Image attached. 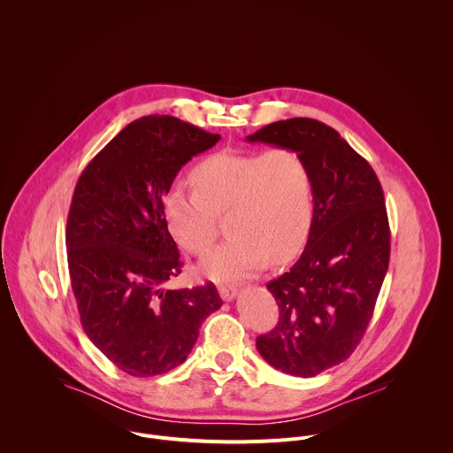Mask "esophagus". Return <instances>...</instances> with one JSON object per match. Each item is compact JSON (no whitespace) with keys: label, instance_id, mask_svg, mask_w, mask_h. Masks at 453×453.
I'll return each instance as SVG.
<instances>
[{"label":"esophagus","instance_id":"34e87169","mask_svg":"<svg viewBox=\"0 0 453 453\" xmlns=\"http://www.w3.org/2000/svg\"><path fill=\"white\" fill-rule=\"evenodd\" d=\"M236 287L234 285H220L219 287V294H220V297L224 299V301H233L234 299V296H236Z\"/></svg>","mask_w":453,"mask_h":453}]
</instances>
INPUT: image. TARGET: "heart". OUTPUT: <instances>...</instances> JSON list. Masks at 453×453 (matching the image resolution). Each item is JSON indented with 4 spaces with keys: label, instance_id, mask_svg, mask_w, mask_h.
Returning <instances> with one entry per match:
<instances>
[{
    "label": "heart",
    "instance_id": "obj_1",
    "mask_svg": "<svg viewBox=\"0 0 453 453\" xmlns=\"http://www.w3.org/2000/svg\"><path fill=\"white\" fill-rule=\"evenodd\" d=\"M193 189L172 186L163 199L168 231L189 254H204L226 219L229 238L201 264L211 280H240L267 262L285 264L304 247L313 226V179L290 147L217 152L193 166Z\"/></svg>",
    "mask_w": 453,
    "mask_h": 453
}]
</instances>
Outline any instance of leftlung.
<instances>
[{
    "label": "left lung",
    "mask_w": 453,
    "mask_h": 453,
    "mask_svg": "<svg viewBox=\"0 0 453 453\" xmlns=\"http://www.w3.org/2000/svg\"><path fill=\"white\" fill-rule=\"evenodd\" d=\"M247 142L296 149L311 172L313 226L299 260L267 283L280 320L256 339L273 367L310 378L349 358L372 317L391 256L383 189L371 165L322 121H274Z\"/></svg>",
    "instance_id": "left-lung-1"
}]
</instances>
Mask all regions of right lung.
I'll list each match as a JSON object with an SVG mask.
<instances>
[{
    "label": "right lung",
    "mask_w": 453,
    "mask_h": 453,
    "mask_svg": "<svg viewBox=\"0 0 453 453\" xmlns=\"http://www.w3.org/2000/svg\"><path fill=\"white\" fill-rule=\"evenodd\" d=\"M220 134L173 116L128 123L84 168L66 226L68 267L89 341L133 376L186 360L204 319L222 306L213 283L166 290L180 274L163 199L177 172Z\"/></svg>",
    "instance_id": "add662e5"
}]
</instances>
